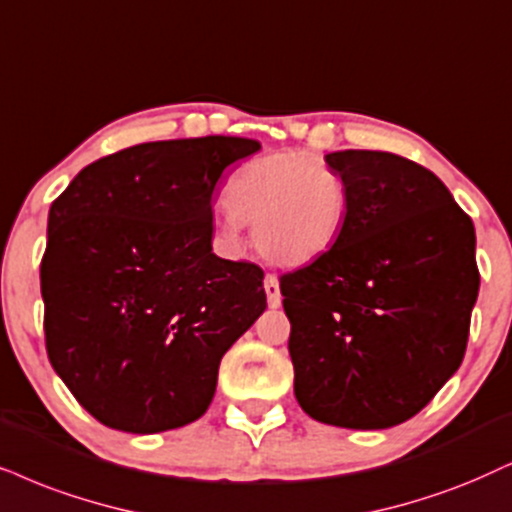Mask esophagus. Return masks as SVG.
Returning <instances> with one entry per match:
<instances>
[{"label":"esophagus","instance_id":"obj_1","mask_svg":"<svg viewBox=\"0 0 512 512\" xmlns=\"http://www.w3.org/2000/svg\"><path fill=\"white\" fill-rule=\"evenodd\" d=\"M264 290H267L269 307L276 309L281 304V288H278V278L274 274H267V278H264Z\"/></svg>","mask_w":512,"mask_h":512}]
</instances>
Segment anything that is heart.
<instances>
[{"instance_id":"1","label":"heart","mask_w":512,"mask_h":512,"mask_svg":"<svg viewBox=\"0 0 512 512\" xmlns=\"http://www.w3.org/2000/svg\"><path fill=\"white\" fill-rule=\"evenodd\" d=\"M222 238L241 243L243 224H255V243L264 257L300 267L338 243L349 212L345 179L319 155L283 151L243 165L226 184Z\"/></svg>"}]
</instances>
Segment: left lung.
Here are the masks:
<instances>
[{
	"label": "left lung",
	"instance_id": "obj_1",
	"mask_svg": "<svg viewBox=\"0 0 512 512\" xmlns=\"http://www.w3.org/2000/svg\"><path fill=\"white\" fill-rule=\"evenodd\" d=\"M345 229L281 281L295 397L326 425L385 430L416 416L461 366L480 290L475 226L423 165L328 153Z\"/></svg>",
	"mask_w": 512,
	"mask_h": 512
}]
</instances>
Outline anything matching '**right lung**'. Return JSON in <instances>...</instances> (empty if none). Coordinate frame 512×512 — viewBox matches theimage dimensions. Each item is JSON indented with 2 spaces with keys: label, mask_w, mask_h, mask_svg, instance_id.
Segmentation results:
<instances>
[{
  "label": "right lung",
  "mask_w": 512,
  "mask_h": 512,
  "mask_svg": "<svg viewBox=\"0 0 512 512\" xmlns=\"http://www.w3.org/2000/svg\"><path fill=\"white\" fill-rule=\"evenodd\" d=\"M260 148L241 137L129 146L51 203L44 342L99 423L153 435L208 411L219 361L267 309L264 271L212 252L217 181Z\"/></svg>",
  "instance_id": "obj_1"
}]
</instances>
